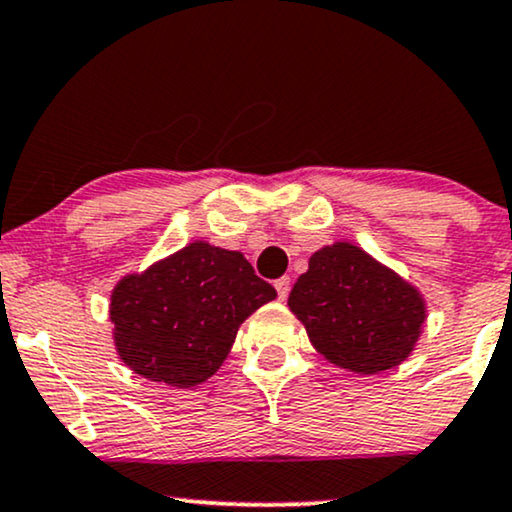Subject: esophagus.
Instances as JSON below:
<instances>
[{
  "label": "esophagus",
  "instance_id": "1",
  "mask_svg": "<svg viewBox=\"0 0 512 512\" xmlns=\"http://www.w3.org/2000/svg\"><path fill=\"white\" fill-rule=\"evenodd\" d=\"M274 288L276 293H279V298L286 300L288 293H291V279H288V276H281V279L274 281Z\"/></svg>",
  "mask_w": 512,
  "mask_h": 512
}]
</instances>
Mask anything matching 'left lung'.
<instances>
[{"label":"left lung","mask_w":512,"mask_h":512,"mask_svg":"<svg viewBox=\"0 0 512 512\" xmlns=\"http://www.w3.org/2000/svg\"><path fill=\"white\" fill-rule=\"evenodd\" d=\"M288 307L317 353L357 374L400 365L427 317L420 291L353 243L317 250L295 281Z\"/></svg>","instance_id":"left-lung-1"}]
</instances>
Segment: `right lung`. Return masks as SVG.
<instances>
[{
	"instance_id": "add662e5",
	"label": "right lung",
	"mask_w": 512,
	"mask_h": 512,
	"mask_svg": "<svg viewBox=\"0 0 512 512\" xmlns=\"http://www.w3.org/2000/svg\"><path fill=\"white\" fill-rule=\"evenodd\" d=\"M274 298L272 283L240 252L195 240L116 283V353L140 377L190 389L217 372L238 326Z\"/></svg>"
}]
</instances>
